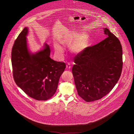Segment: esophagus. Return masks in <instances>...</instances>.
I'll list each match as a JSON object with an SVG mask.
<instances>
[{"instance_id":"1","label":"esophagus","mask_w":134,"mask_h":134,"mask_svg":"<svg viewBox=\"0 0 134 134\" xmlns=\"http://www.w3.org/2000/svg\"><path fill=\"white\" fill-rule=\"evenodd\" d=\"M71 68V66H70V64H67L66 65V68H67V69H70Z\"/></svg>"}]
</instances>
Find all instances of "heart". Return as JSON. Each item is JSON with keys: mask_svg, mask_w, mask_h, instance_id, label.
Returning a JSON list of instances; mask_svg holds the SVG:
<instances>
[{"mask_svg": "<svg viewBox=\"0 0 134 134\" xmlns=\"http://www.w3.org/2000/svg\"><path fill=\"white\" fill-rule=\"evenodd\" d=\"M61 44L69 47L72 53L78 55L83 52L86 49L88 43V36L85 34H81L77 32H70L63 38L60 40ZM54 49L56 52L59 54H62L64 49L61 45L58 43L54 44Z\"/></svg>", "mask_w": 134, "mask_h": 134, "instance_id": "b5f03b06", "label": "heart"}]
</instances>
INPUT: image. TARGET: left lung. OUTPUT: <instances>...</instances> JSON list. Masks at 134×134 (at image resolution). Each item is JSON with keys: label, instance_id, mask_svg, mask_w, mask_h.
I'll return each instance as SVG.
<instances>
[{"label": "left lung", "instance_id": "obj_1", "mask_svg": "<svg viewBox=\"0 0 134 134\" xmlns=\"http://www.w3.org/2000/svg\"><path fill=\"white\" fill-rule=\"evenodd\" d=\"M107 38L86 48L74 58L72 74L78 94L87 102L102 98L113 89L121 75L122 51L119 39L104 28Z\"/></svg>", "mask_w": 134, "mask_h": 134}]
</instances>
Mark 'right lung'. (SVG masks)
Here are the masks:
<instances>
[{
	"instance_id": "right-lung-1",
	"label": "right lung",
	"mask_w": 134,
	"mask_h": 134,
	"mask_svg": "<svg viewBox=\"0 0 134 134\" xmlns=\"http://www.w3.org/2000/svg\"><path fill=\"white\" fill-rule=\"evenodd\" d=\"M28 33L29 29L25 27L13 46V76L16 85L27 95L38 100H46L56 92L66 65L50 57L51 51L47 44L42 50L31 52L26 40Z\"/></svg>"
}]
</instances>
